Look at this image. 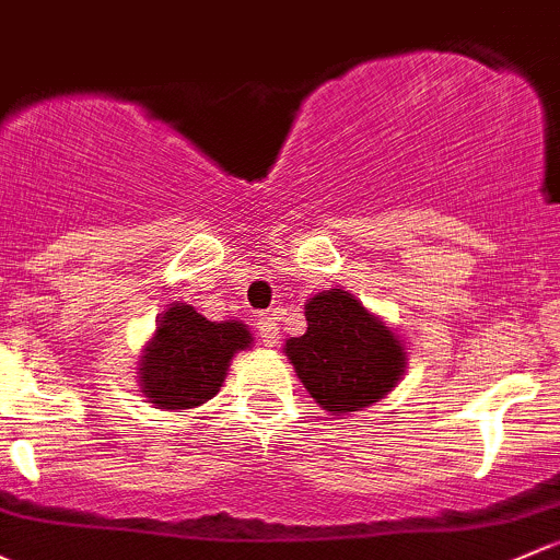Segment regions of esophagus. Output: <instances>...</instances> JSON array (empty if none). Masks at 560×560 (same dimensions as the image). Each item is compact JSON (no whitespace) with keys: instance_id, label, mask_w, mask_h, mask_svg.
I'll return each mask as SVG.
<instances>
[{"instance_id":"esophagus-1","label":"esophagus","mask_w":560,"mask_h":560,"mask_svg":"<svg viewBox=\"0 0 560 560\" xmlns=\"http://www.w3.org/2000/svg\"><path fill=\"white\" fill-rule=\"evenodd\" d=\"M257 332H260V340L265 346L279 343V327H276V322L270 316H260L257 319Z\"/></svg>"}]
</instances>
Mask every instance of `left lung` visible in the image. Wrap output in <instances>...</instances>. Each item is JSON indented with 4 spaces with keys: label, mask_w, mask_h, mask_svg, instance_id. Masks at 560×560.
<instances>
[{
    "label": "left lung",
    "mask_w": 560,
    "mask_h": 560,
    "mask_svg": "<svg viewBox=\"0 0 560 560\" xmlns=\"http://www.w3.org/2000/svg\"><path fill=\"white\" fill-rule=\"evenodd\" d=\"M305 332L284 343V357L327 413L370 408L405 375V340L351 292H316L305 303Z\"/></svg>",
    "instance_id": "obj_1"
}]
</instances>
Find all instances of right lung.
Here are the masks:
<instances>
[{"instance_id":"right-lung-1","label":"right lung","mask_w":560,"mask_h":560,"mask_svg":"<svg viewBox=\"0 0 560 560\" xmlns=\"http://www.w3.org/2000/svg\"><path fill=\"white\" fill-rule=\"evenodd\" d=\"M252 343L255 338L244 322H209L192 305L174 300L141 349V394L147 402L174 413L201 408L225 384L233 357Z\"/></svg>"}]
</instances>
